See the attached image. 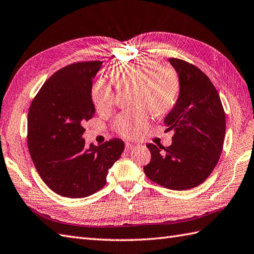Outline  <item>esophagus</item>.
<instances>
[{
  "mask_svg": "<svg viewBox=\"0 0 254 254\" xmlns=\"http://www.w3.org/2000/svg\"><path fill=\"white\" fill-rule=\"evenodd\" d=\"M133 148H135V145L129 144V143H127V144H126V150H127V151L132 150Z\"/></svg>",
  "mask_w": 254,
  "mask_h": 254,
  "instance_id": "obj_1",
  "label": "esophagus"
}]
</instances>
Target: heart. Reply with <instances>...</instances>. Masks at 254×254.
<instances>
[{
	"label": "heart",
	"mask_w": 254,
	"mask_h": 254,
	"mask_svg": "<svg viewBox=\"0 0 254 254\" xmlns=\"http://www.w3.org/2000/svg\"><path fill=\"white\" fill-rule=\"evenodd\" d=\"M114 85L121 90L132 86L133 104L139 105L118 116L114 127L126 138H134L149 126L150 113L163 116L173 108L180 81L174 68L159 64L155 58L144 57L116 64L110 70ZM92 99L98 113L108 111L115 103V92L106 81H97Z\"/></svg>",
	"instance_id": "b5f03b06"
}]
</instances>
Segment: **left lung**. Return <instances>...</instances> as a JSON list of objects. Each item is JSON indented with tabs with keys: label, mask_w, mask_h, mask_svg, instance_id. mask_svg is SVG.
<instances>
[{
	"label": "left lung",
	"mask_w": 254,
	"mask_h": 254,
	"mask_svg": "<svg viewBox=\"0 0 254 254\" xmlns=\"http://www.w3.org/2000/svg\"><path fill=\"white\" fill-rule=\"evenodd\" d=\"M180 81L179 98L164 118L174 129L169 147L148 144L150 162L144 172L169 190H185L201 184L219 161L225 137V113L216 88L201 70L179 58H169Z\"/></svg>",
	"instance_id": "1"
}]
</instances>
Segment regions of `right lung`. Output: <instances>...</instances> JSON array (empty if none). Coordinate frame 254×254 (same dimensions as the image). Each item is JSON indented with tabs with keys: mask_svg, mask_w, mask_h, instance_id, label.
Masks as SVG:
<instances>
[{
	"mask_svg": "<svg viewBox=\"0 0 254 254\" xmlns=\"http://www.w3.org/2000/svg\"><path fill=\"white\" fill-rule=\"evenodd\" d=\"M102 62L74 63L58 70L40 88L28 114V148L41 179L69 198H84L106 185L108 170L125 143L114 138L85 147L83 125L95 114L93 79Z\"/></svg>",
	"mask_w": 254,
	"mask_h": 254,
	"instance_id": "right-lung-1",
	"label": "right lung"
}]
</instances>
